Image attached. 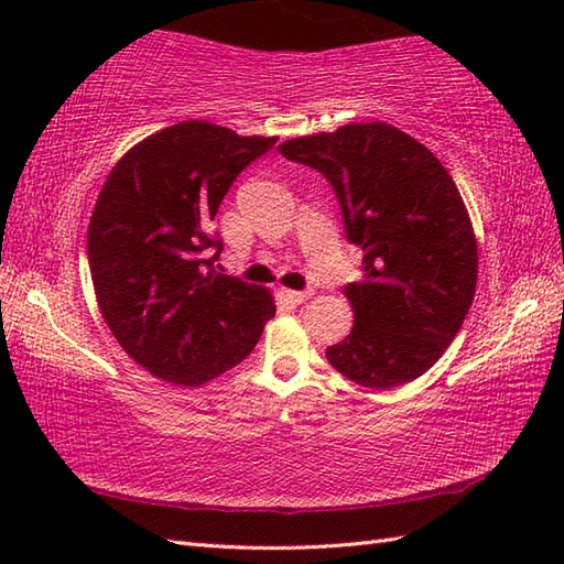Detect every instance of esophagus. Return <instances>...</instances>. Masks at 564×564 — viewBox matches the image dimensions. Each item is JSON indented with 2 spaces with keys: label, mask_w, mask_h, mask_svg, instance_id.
<instances>
[{
  "label": "esophagus",
  "mask_w": 564,
  "mask_h": 564,
  "mask_svg": "<svg viewBox=\"0 0 564 564\" xmlns=\"http://www.w3.org/2000/svg\"><path fill=\"white\" fill-rule=\"evenodd\" d=\"M310 295H313V291H283V297H285V301L293 303V305H301V303H305Z\"/></svg>",
  "instance_id": "esophagus-1"
}]
</instances>
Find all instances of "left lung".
Masks as SVG:
<instances>
[{"mask_svg": "<svg viewBox=\"0 0 564 564\" xmlns=\"http://www.w3.org/2000/svg\"><path fill=\"white\" fill-rule=\"evenodd\" d=\"M283 158L332 184L346 239L364 249L361 281L344 285L354 329L327 361L364 388L388 390L434 366L473 305L477 242L443 164L388 123L285 140Z\"/></svg>", "mask_w": 564, "mask_h": 564, "instance_id": "1", "label": "left lung"}]
</instances>
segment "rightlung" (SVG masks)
I'll return each instance as SVG.
<instances>
[{
    "label": "right lung",
    "mask_w": 564,
    "mask_h": 564,
    "mask_svg": "<svg viewBox=\"0 0 564 564\" xmlns=\"http://www.w3.org/2000/svg\"><path fill=\"white\" fill-rule=\"evenodd\" d=\"M275 138L182 121L128 150L89 223V271L106 325L154 378L198 388L242 364L275 315L269 291L218 273L210 220Z\"/></svg>",
    "instance_id": "obj_1"
}]
</instances>
